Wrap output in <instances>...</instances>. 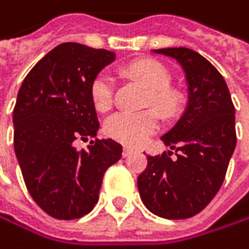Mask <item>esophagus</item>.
<instances>
[{"label": "esophagus", "mask_w": 249, "mask_h": 249, "mask_svg": "<svg viewBox=\"0 0 249 249\" xmlns=\"http://www.w3.org/2000/svg\"><path fill=\"white\" fill-rule=\"evenodd\" d=\"M134 153V149H131V147H124L122 149V156L124 158H128L130 155H133Z\"/></svg>", "instance_id": "34e87169"}]
</instances>
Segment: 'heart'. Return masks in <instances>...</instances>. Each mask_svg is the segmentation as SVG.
Wrapping results in <instances>:
<instances>
[{"mask_svg": "<svg viewBox=\"0 0 249 249\" xmlns=\"http://www.w3.org/2000/svg\"><path fill=\"white\" fill-rule=\"evenodd\" d=\"M130 78L139 81L146 90V106H153L162 116H175L184 103V93L171 86V71L156 59H137L124 67ZM115 84L109 74L99 72L90 83V97L94 107L106 112L113 105ZM105 134L125 146H142L159 128V116L153 109L143 112H116L105 122Z\"/></svg>", "mask_w": 249, "mask_h": 249, "instance_id": "heart-1", "label": "heart"}]
</instances>
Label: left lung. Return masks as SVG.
Instances as JSON below:
<instances>
[{"mask_svg":"<svg viewBox=\"0 0 249 249\" xmlns=\"http://www.w3.org/2000/svg\"><path fill=\"white\" fill-rule=\"evenodd\" d=\"M175 58L188 81V105L162 140L175 150L147 156L137 185L144 206L165 219L200 213L220 190L236 146L235 106L225 78L204 56L188 48L155 49Z\"/></svg>","mask_w":249,"mask_h":249,"instance_id":"left-lung-1","label":"left lung"}]
</instances>
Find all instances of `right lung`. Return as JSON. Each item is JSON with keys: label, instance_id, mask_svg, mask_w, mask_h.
<instances>
[{"label": "right lung", "instance_id": "add662e5", "mask_svg": "<svg viewBox=\"0 0 249 249\" xmlns=\"http://www.w3.org/2000/svg\"><path fill=\"white\" fill-rule=\"evenodd\" d=\"M115 52L67 42L49 51L26 75L13 110L14 150L35 203L51 217L80 219L99 200L102 179L122 155L110 139L90 142L99 121L90 83Z\"/></svg>", "mask_w": 249, "mask_h": 249}]
</instances>
